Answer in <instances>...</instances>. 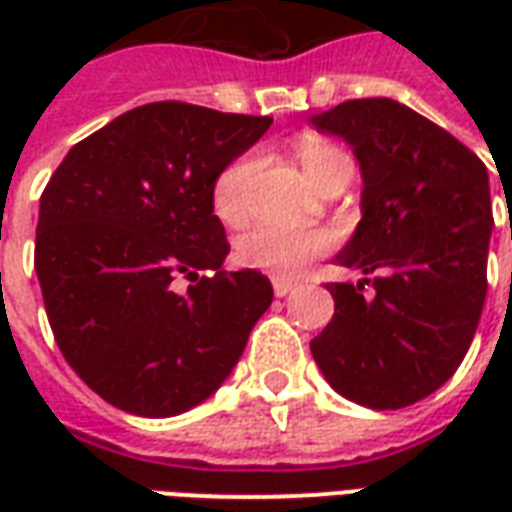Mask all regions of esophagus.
I'll use <instances>...</instances> for the list:
<instances>
[{
    "mask_svg": "<svg viewBox=\"0 0 512 512\" xmlns=\"http://www.w3.org/2000/svg\"><path fill=\"white\" fill-rule=\"evenodd\" d=\"M271 285H274V296H279V299L296 290V282H293V279H285V277H274L271 279Z\"/></svg>",
    "mask_w": 512,
    "mask_h": 512,
    "instance_id": "obj_1",
    "label": "esophagus"
}]
</instances>
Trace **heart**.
I'll list each match as a JSON object with an SVG mask.
<instances>
[{
	"label": "heart",
	"mask_w": 512,
	"mask_h": 512,
	"mask_svg": "<svg viewBox=\"0 0 512 512\" xmlns=\"http://www.w3.org/2000/svg\"><path fill=\"white\" fill-rule=\"evenodd\" d=\"M296 156H299L301 167H304L307 178L315 186L323 178H329L334 169L351 164L340 147H334L332 142H323V139H315V136L301 139L299 147H296ZM255 172V153H241L216 175L211 202L213 211L222 222L235 224L249 213ZM332 244V233H326V230H288V227H274V224H255L238 238L235 257L246 268L290 277V274H299L310 260L326 255L332 249Z\"/></svg>",
	"instance_id": "heart-1"
}]
</instances>
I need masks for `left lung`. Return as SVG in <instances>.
Masks as SVG:
<instances>
[{"label":"left lung","instance_id":"obj_1","mask_svg":"<svg viewBox=\"0 0 512 512\" xmlns=\"http://www.w3.org/2000/svg\"><path fill=\"white\" fill-rule=\"evenodd\" d=\"M362 167V222L340 255L373 285L329 282V326L310 343L326 381L359 406L406 408L450 381L488 290L491 191L469 147L392 98L312 117Z\"/></svg>","mask_w":512,"mask_h":512}]
</instances>
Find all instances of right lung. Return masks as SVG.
Wrapping results in <instances>:
<instances>
[{
	"label": "right lung",
	"instance_id": "obj_1",
	"mask_svg": "<svg viewBox=\"0 0 512 512\" xmlns=\"http://www.w3.org/2000/svg\"><path fill=\"white\" fill-rule=\"evenodd\" d=\"M271 117L156 101L62 158L40 194L35 271L65 362L106 403L175 417L241 359L274 288L224 271L230 244L211 189ZM189 278L180 294L174 285Z\"/></svg>",
	"mask_w": 512,
	"mask_h": 512
}]
</instances>
